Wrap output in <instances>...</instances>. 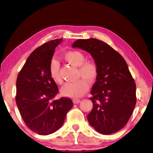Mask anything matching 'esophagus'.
<instances>
[{
    "label": "esophagus",
    "mask_w": 153,
    "mask_h": 153,
    "mask_svg": "<svg viewBox=\"0 0 153 153\" xmlns=\"http://www.w3.org/2000/svg\"><path fill=\"white\" fill-rule=\"evenodd\" d=\"M81 100L79 99H74V100H73V102H74V104H79V102H80Z\"/></svg>",
    "instance_id": "esophagus-1"
}]
</instances>
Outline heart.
Returning a JSON list of instances; mask_svg holds the SVG:
<instances>
[{"mask_svg": "<svg viewBox=\"0 0 153 153\" xmlns=\"http://www.w3.org/2000/svg\"><path fill=\"white\" fill-rule=\"evenodd\" d=\"M66 61L79 67L78 75L86 80L93 82L98 74L97 65L91 61H85V56L79 51H69L64 55ZM49 74L51 79L57 84H61L62 79L60 75V64L56 60H52L49 65ZM84 79L66 83L61 89L63 95L73 98L82 96L87 91L88 85Z\"/></svg>", "mask_w": 153, "mask_h": 153, "instance_id": "heart-1", "label": "heart"}]
</instances>
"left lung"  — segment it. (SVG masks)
<instances>
[{
    "mask_svg": "<svg viewBox=\"0 0 153 153\" xmlns=\"http://www.w3.org/2000/svg\"><path fill=\"white\" fill-rule=\"evenodd\" d=\"M89 53L98 74L90 100L93 108L87 116L91 126L98 133L110 135L127 124L136 104V85L121 55L103 41L78 39L72 45Z\"/></svg>",
    "mask_w": 153,
    "mask_h": 153,
    "instance_id": "obj_1",
    "label": "left lung"
}]
</instances>
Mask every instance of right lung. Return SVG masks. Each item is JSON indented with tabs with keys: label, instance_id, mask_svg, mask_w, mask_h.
<instances>
[{
	"label": "right lung",
	"instance_id": "add662e5",
	"mask_svg": "<svg viewBox=\"0 0 153 153\" xmlns=\"http://www.w3.org/2000/svg\"><path fill=\"white\" fill-rule=\"evenodd\" d=\"M62 39H56L38 47L28 57L16 80V102L27 126L34 133L47 135L62 126L72 100L61 97L56 83L49 74L55 49Z\"/></svg>",
	"mask_w": 153,
	"mask_h": 153
}]
</instances>
